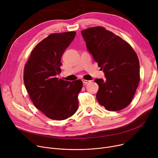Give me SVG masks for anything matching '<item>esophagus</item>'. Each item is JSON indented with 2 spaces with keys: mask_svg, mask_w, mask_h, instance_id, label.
I'll use <instances>...</instances> for the list:
<instances>
[{
  "mask_svg": "<svg viewBox=\"0 0 158 158\" xmlns=\"http://www.w3.org/2000/svg\"><path fill=\"white\" fill-rule=\"evenodd\" d=\"M82 81L83 83H84V84H88V83H90L91 82L90 80H84V79H82Z\"/></svg>",
  "mask_w": 158,
  "mask_h": 158,
  "instance_id": "1",
  "label": "esophagus"
}]
</instances>
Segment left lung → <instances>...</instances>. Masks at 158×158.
Returning a JSON list of instances; mask_svg holds the SVG:
<instances>
[{
	"instance_id": "8db88e82",
	"label": "left lung",
	"mask_w": 158,
	"mask_h": 158,
	"mask_svg": "<svg viewBox=\"0 0 158 158\" xmlns=\"http://www.w3.org/2000/svg\"><path fill=\"white\" fill-rule=\"evenodd\" d=\"M86 46L105 73V79H95L99 85L98 103L109 111H118L132 101L140 81V64L131 46L102 27L81 32Z\"/></svg>"
}]
</instances>
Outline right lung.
<instances>
[{
	"instance_id": "1",
	"label": "right lung",
	"mask_w": 158,
	"mask_h": 158,
	"mask_svg": "<svg viewBox=\"0 0 158 158\" xmlns=\"http://www.w3.org/2000/svg\"><path fill=\"white\" fill-rule=\"evenodd\" d=\"M75 35L76 32L49 35L35 46L25 66L23 81L28 94L34 106L53 120L66 119L78 107L82 81L56 77L61 72L62 55Z\"/></svg>"
}]
</instances>
